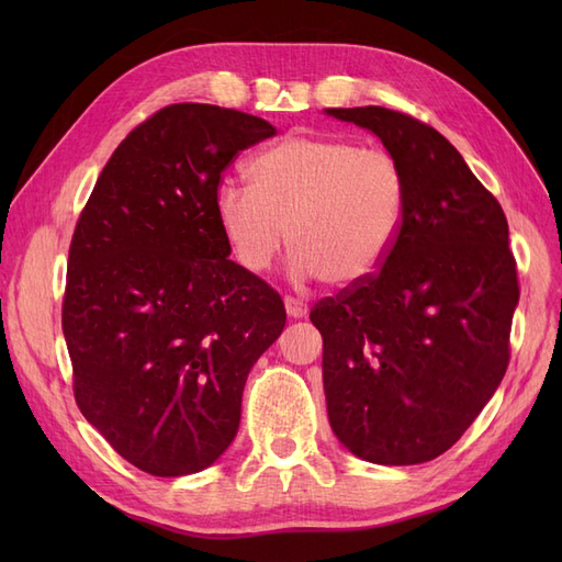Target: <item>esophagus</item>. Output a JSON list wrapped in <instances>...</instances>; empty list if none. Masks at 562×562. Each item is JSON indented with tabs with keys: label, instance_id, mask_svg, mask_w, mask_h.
Wrapping results in <instances>:
<instances>
[{
	"label": "esophagus",
	"instance_id": "obj_1",
	"mask_svg": "<svg viewBox=\"0 0 562 562\" xmlns=\"http://www.w3.org/2000/svg\"><path fill=\"white\" fill-rule=\"evenodd\" d=\"M283 304H285V312H288V316H291V318H304V316L310 314L307 304H302V302L295 300V297H285Z\"/></svg>",
	"mask_w": 562,
	"mask_h": 562
}]
</instances>
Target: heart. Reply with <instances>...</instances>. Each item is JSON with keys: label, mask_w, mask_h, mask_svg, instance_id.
Segmentation results:
<instances>
[{"label": "heart", "mask_w": 562, "mask_h": 562, "mask_svg": "<svg viewBox=\"0 0 562 562\" xmlns=\"http://www.w3.org/2000/svg\"><path fill=\"white\" fill-rule=\"evenodd\" d=\"M250 184L223 180L213 211L244 269L262 274L285 239L291 277L349 288L378 274L407 213L403 164L380 147L330 135H288L255 155Z\"/></svg>", "instance_id": "obj_1"}]
</instances>
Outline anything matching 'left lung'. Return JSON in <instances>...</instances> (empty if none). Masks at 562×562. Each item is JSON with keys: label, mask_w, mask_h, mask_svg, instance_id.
Here are the masks:
<instances>
[{"label": "left lung", "mask_w": 562, "mask_h": 562, "mask_svg": "<svg viewBox=\"0 0 562 562\" xmlns=\"http://www.w3.org/2000/svg\"><path fill=\"white\" fill-rule=\"evenodd\" d=\"M378 135L407 178L401 239L378 274L314 304L335 436L372 464L450 450L508 366L520 297L499 201L419 119L378 105L330 108Z\"/></svg>", "instance_id": "8db88e82"}]
</instances>
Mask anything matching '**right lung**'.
<instances>
[{
  "instance_id": "add662e5",
  "label": "right lung",
  "mask_w": 562,
  "mask_h": 562,
  "mask_svg": "<svg viewBox=\"0 0 562 562\" xmlns=\"http://www.w3.org/2000/svg\"><path fill=\"white\" fill-rule=\"evenodd\" d=\"M274 133L239 110L168 105L114 149L77 220L63 300L75 398L145 473H196L229 448L248 372L285 326L213 211L232 159Z\"/></svg>"
}]
</instances>
